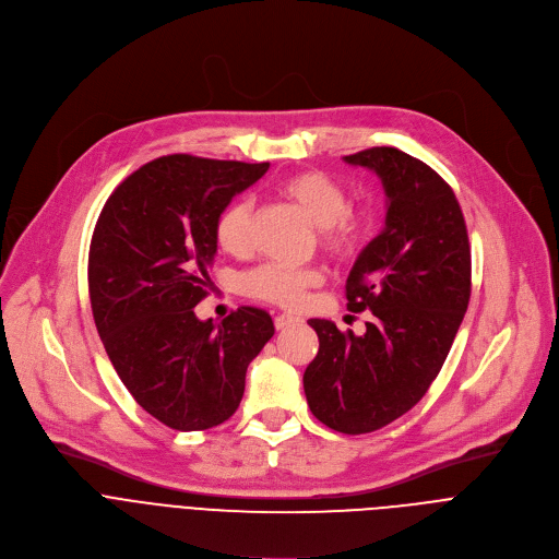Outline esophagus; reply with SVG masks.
<instances>
[{
	"instance_id": "obj_1",
	"label": "esophagus",
	"mask_w": 559,
	"mask_h": 559,
	"mask_svg": "<svg viewBox=\"0 0 559 559\" xmlns=\"http://www.w3.org/2000/svg\"><path fill=\"white\" fill-rule=\"evenodd\" d=\"M298 323H300V318L294 316V313H278V316L274 318V328H276V330H287V328L298 325Z\"/></svg>"
}]
</instances>
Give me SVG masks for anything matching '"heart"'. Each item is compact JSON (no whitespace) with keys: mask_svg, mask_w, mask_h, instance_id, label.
<instances>
[{"mask_svg":"<svg viewBox=\"0 0 559 559\" xmlns=\"http://www.w3.org/2000/svg\"><path fill=\"white\" fill-rule=\"evenodd\" d=\"M278 188L283 197L294 201L318 225L321 243L328 252L349 257L365 243L371 229V218L367 212L349 207V192L334 177L318 170H305L287 177ZM252 225V199L238 197L229 201L214 223L218 248L234 257L250 252ZM321 283L323 272L318 267H287L281 263H263L241 278L246 294L281 307L300 305L305 294Z\"/></svg>","mask_w":559,"mask_h":559,"instance_id":"heart-1","label":"heart"}]
</instances>
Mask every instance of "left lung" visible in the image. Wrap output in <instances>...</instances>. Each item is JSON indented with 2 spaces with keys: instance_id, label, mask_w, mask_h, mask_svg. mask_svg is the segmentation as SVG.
Returning a JSON list of instances; mask_svg holds the SVG:
<instances>
[{
  "instance_id": "1",
  "label": "left lung",
  "mask_w": 559,
  "mask_h": 559,
  "mask_svg": "<svg viewBox=\"0 0 559 559\" xmlns=\"http://www.w3.org/2000/svg\"><path fill=\"white\" fill-rule=\"evenodd\" d=\"M373 170L386 194L384 229L347 278V309L373 313L367 332L311 318L318 354L302 386L311 414L358 436L407 414L440 373L471 296V248L451 186L397 147L345 156Z\"/></svg>"
}]
</instances>
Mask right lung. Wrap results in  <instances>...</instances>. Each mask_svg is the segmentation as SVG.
<instances>
[{
  "label": "right lung",
  "mask_w": 559,
  "mask_h": 559,
  "mask_svg": "<svg viewBox=\"0 0 559 559\" xmlns=\"http://www.w3.org/2000/svg\"><path fill=\"white\" fill-rule=\"evenodd\" d=\"M270 164L168 154L108 197L91 241L88 289L106 354L134 401L177 431L225 423L248 365L274 336L272 316L241 307L216 325L207 296L218 212Z\"/></svg>",
  "instance_id": "add662e5"
}]
</instances>
